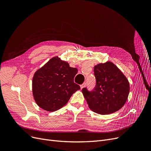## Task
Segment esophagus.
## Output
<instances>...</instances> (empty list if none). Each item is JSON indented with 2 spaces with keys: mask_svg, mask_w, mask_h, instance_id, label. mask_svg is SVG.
Wrapping results in <instances>:
<instances>
[{
  "mask_svg": "<svg viewBox=\"0 0 151 151\" xmlns=\"http://www.w3.org/2000/svg\"><path fill=\"white\" fill-rule=\"evenodd\" d=\"M86 83H83V84H81V89H83V88H84V87L86 86Z\"/></svg>",
  "mask_w": 151,
  "mask_h": 151,
  "instance_id": "obj_1",
  "label": "esophagus"
}]
</instances>
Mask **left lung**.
I'll return each mask as SVG.
<instances>
[{"label": "left lung", "mask_w": 151, "mask_h": 151, "mask_svg": "<svg viewBox=\"0 0 151 151\" xmlns=\"http://www.w3.org/2000/svg\"><path fill=\"white\" fill-rule=\"evenodd\" d=\"M94 74L96 81L94 89H82L89 108L101 115L119 110L129 96L130 85L127 77L111 62L95 65Z\"/></svg>", "instance_id": "left-lung-1"}]
</instances>
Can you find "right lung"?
Returning a JSON list of instances; mask_svg holds the SVG:
<instances>
[{
  "label": "right lung",
  "instance_id": "add662e5",
  "mask_svg": "<svg viewBox=\"0 0 151 151\" xmlns=\"http://www.w3.org/2000/svg\"><path fill=\"white\" fill-rule=\"evenodd\" d=\"M77 71L58 57L50 59L33 77L32 89L36 104L50 112L65 106L71 96L81 89L74 82Z\"/></svg>",
  "mask_w": 151,
  "mask_h": 151
}]
</instances>
